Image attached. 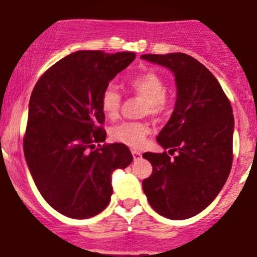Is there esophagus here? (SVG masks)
Masks as SVG:
<instances>
[{
  "label": "esophagus",
  "mask_w": 257,
  "mask_h": 257,
  "mask_svg": "<svg viewBox=\"0 0 257 257\" xmlns=\"http://www.w3.org/2000/svg\"><path fill=\"white\" fill-rule=\"evenodd\" d=\"M132 154H133V158L134 159H138V158H141L142 157V154H141V152H138V151H132Z\"/></svg>",
  "instance_id": "34e87169"
}]
</instances>
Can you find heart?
Listing matches in <instances>:
<instances>
[{
	"instance_id": "heart-1",
	"label": "heart",
	"mask_w": 257,
	"mask_h": 257,
	"mask_svg": "<svg viewBox=\"0 0 257 257\" xmlns=\"http://www.w3.org/2000/svg\"><path fill=\"white\" fill-rule=\"evenodd\" d=\"M129 91L141 98L146 99L143 113L152 115H161L168 108L167 99V85L163 79L153 71H147L133 76L128 81ZM120 91L114 85H108L100 96V109L104 115L109 119H115L121 108ZM151 128L146 121H123L110 129L111 138L115 142L132 148H141L144 144L146 137Z\"/></svg>"
}]
</instances>
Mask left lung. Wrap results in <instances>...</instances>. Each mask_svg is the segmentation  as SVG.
Segmentation results:
<instances>
[{
	"instance_id": "obj_1",
	"label": "left lung",
	"mask_w": 257,
	"mask_h": 257,
	"mask_svg": "<svg viewBox=\"0 0 257 257\" xmlns=\"http://www.w3.org/2000/svg\"><path fill=\"white\" fill-rule=\"evenodd\" d=\"M141 57L173 71L177 84L174 110L157 142L177 156L144 153L153 171L142 186L157 213L186 220L215 200L230 174L232 106L217 79L195 57L182 52Z\"/></svg>"
}]
</instances>
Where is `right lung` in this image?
I'll use <instances>...</instances> for the list:
<instances>
[{
    "label": "right lung",
    "instance_id": "1",
    "mask_svg": "<svg viewBox=\"0 0 257 257\" xmlns=\"http://www.w3.org/2000/svg\"><path fill=\"white\" fill-rule=\"evenodd\" d=\"M134 59L128 51L73 52L47 69L32 90L25 158L42 197L64 216L100 213L113 195L111 173L133 161L125 144H101L106 132L100 96Z\"/></svg>",
    "mask_w": 257,
    "mask_h": 257
}]
</instances>
